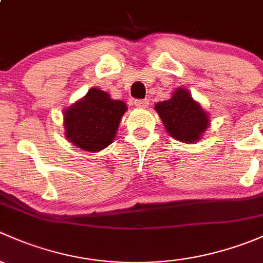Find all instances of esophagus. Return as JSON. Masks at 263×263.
Here are the masks:
<instances>
[{
  "label": "esophagus",
  "instance_id": "obj_1",
  "mask_svg": "<svg viewBox=\"0 0 263 263\" xmlns=\"http://www.w3.org/2000/svg\"><path fill=\"white\" fill-rule=\"evenodd\" d=\"M134 105L137 107H142V109H144V107H147L148 105H149V101L148 100H135L134 101Z\"/></svg>",
  "mask_w": 263,
  "mask_h": 263
}]
</instances>
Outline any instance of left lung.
I'll list each match as a JSON object with an SVG mask.
<instances>
[{
  "label": "left lung",
  "mask_w": 263,
  "mask_h": 263,
  "mask_svg": "<svg viewBox=\"0 0 263 263\" xmlns=\"http://www.w3.org/2000/svg\"><path fill=\"white\" fill-rule=\"evenodd\" d=\"M156 110L167 132L180 142H196L209 125L208 114L183 88H178L172 99L158 102Z\"/></svg>",
  "instance_id": "obj_1"
}]
</instances>
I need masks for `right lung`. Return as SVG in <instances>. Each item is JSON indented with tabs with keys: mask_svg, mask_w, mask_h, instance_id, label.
Here are the masks:
<instances>
[{
	"mask_svg": "<svg viewBox=\"0 0 263 263\" xmlns=\"http://www.w3.org/2000/svg\"><path fill=\"white\" fill-rule=\"evenodd\" d=\"M125 111L126 105L123 101L111 100L106 92L92 88L85 99L64 112L66 137L85 151L104 149L115 138Z\"/></svg>",
	"mask_w": 263,
	"mask_h": 263,
	"instance_id": "add662e5",
	"label": "right lung"
}]
</instances>
